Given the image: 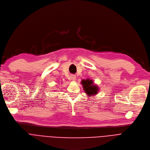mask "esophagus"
<instances>
[{
    "label": "esophagus",
    "mask_w": 150,
    "mask_h": 150,
    "mask_svg": "<svg viewBox=\"0 0 150 150\" xmlns=\"http://www.w3.org/2000/svg\"><path fill=\"white\" fill-rule=\"evenodd\" d=\"M71 80H72V81H74L76 80V77L74 75H72V76H71Z\"/></svg>",
    "instance_id": "esophagus-1"
}]
</instances>
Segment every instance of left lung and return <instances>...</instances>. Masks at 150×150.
Instances as JSON below:
<instances>
[{"mask_svg":"<svg viewBox=\"0 0 150 150\" xmlns=\"http://www.w3.org/2000/svg\"><path fill=\"white\" fill-rule=\"evenodd\" d=\"M81 83L83 86V88L85 93L88 95V96H91L93 95H95L99 91V88L96 85L93 83V81L87 79L86 80L82 79Z\"/></svg>","mask_w":150,"mask_h":150,"instance_id":"obj_1","label":"left lung"}]
</instances>
